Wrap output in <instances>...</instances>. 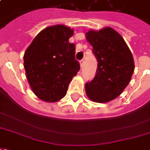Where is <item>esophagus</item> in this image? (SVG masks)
<instances>
[{
    "mask_svg": "<svg viewBox=\"0 0 150 150\" xmlns=\"http://www.w3.org/2000/svg\"><path fill=\"white\" fill-rule=\"evenodd\" d=\"M84 59H82V60L80 61V66H81V68H82V67H83V66H84Z\"/></svg>",
    "mask_w": 150,
    "mask_h": 150,
    "instance_id": "esophagus-1",
    "label": "esophagus"
}]
</instances>
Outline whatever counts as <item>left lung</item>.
Wrapping results in <instances>:
<instances>
[{
    "label": "left lung",
    "mask_w": 150,
    "mask_h": 150,
    "mask_svg": "<svg viewBox=\"0 0 150 150\" xmlns=\"http://www.w3.org/2000/svg\"><path fill=\"white\" fill-rule=\"evenodd\" d=\"M97 59L95 77L85 84V92L96 103H107L119 96L130 83L134 70L132 53L121 35L110 27L85 34Z\"/></svg>",
    "instance_id": "1"
}]
</instances>
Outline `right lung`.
<instances>
[{"label": "right lung", "mask_w": 150, "mask_h": 150, "mask_svg": "<svg viewBox=\"0 0 150 150\" xmlns=\"http://www.w3.org/2000/svg\"><path fill=\"white\" fill-rule=\"evenodd\" d=\"M74 32L63 24L47 27L35 37L24 53L28 83L35 95L45 102L62 100L80 70L74 56L75 45L69 42Z\"/></svg>", "instance_id": "obj_1"}]
</instances>
